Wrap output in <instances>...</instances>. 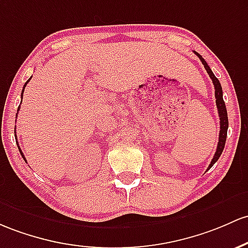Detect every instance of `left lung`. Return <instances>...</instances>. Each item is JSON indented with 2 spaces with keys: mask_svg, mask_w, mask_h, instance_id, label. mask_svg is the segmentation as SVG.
<instances>
[{
  "mask_svg": "<svg viewBox=\"0 0 248 248\" xmlns=\"http://www.w3.org/2000/svg\"><path fill=\"white\" fill-rule=\"evenodd\" d=\"M195 54H197L198 58L200 59V61L202 62L203 67H205V69L207 70L209 78H211V80L213 81V84H214V89H216V102H217V113H219V119H220V133H219V142H217V152L216 154H214L213 159H212L211 164L208 166V170L212 167L216 162L217 161V159L220 157V155H221L222 151H224L225 148V142H226V138H227V128H228V116H227V109H226V106H225V102H224V99H222V88H221V84H220L219 80L216 78V75L213 74V72L211 70V68L207 63H206V61L203 60L202 56L200 55V54H198L197 51H194Z\"/></svg>",
  "mask_w": 248,
  "mask_h": 248,
  "instance_id": "left-lung-1",
  "label": "left lung"
}]
</instances>
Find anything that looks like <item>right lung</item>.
Here are the masks:
<instances>
[{"instance_id":"obj_1","label":"right lung","mask_w":248,"mask_h":248,"mask_svg":"<svg viewBox=\"0 0 248 248\" xmlns=\"http://www.w3.org/2000/svg\"><path fill=\"white\" fill-rule=\"evenodd\" d=\"M29 80H31V78H29ZM29 80H28V81H27V82H26V83H24V86H23V89H22V97H23V92H24V88H26L27 83H28V82H29ZM17 147H18V151H20V153H21V155H22V157H23V159H24V161H27V160H26V157H24V155H23V153H22V151H21V149H20V146H17Z\"/></svg>"}]
</instances>
